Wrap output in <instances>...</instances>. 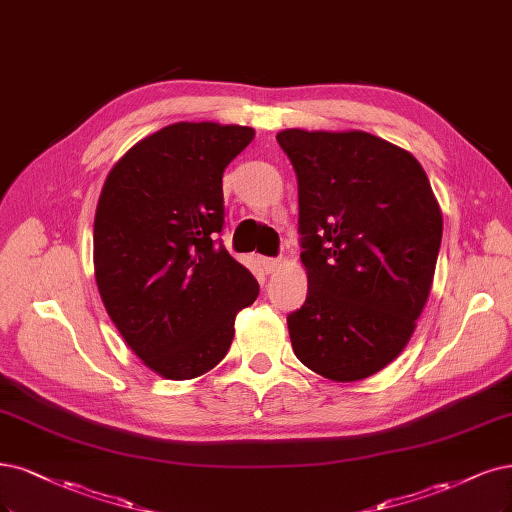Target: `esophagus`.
I'll use <instances>...</instances> for the list:
<instances>
[{"label": "esophagus", "instance_id": "obj_1", "mask_svg": "<svg viewBox=\"0 0 512 512\" xmlns=\"http://www.w3.org/2000/svg\"><path fill=\"white\" fill-rule=\"evenodd\" d=\"M262 269L267 273H275L281 267V258H262Z\"/></svg>", "mask_w": 512, "mask_h": 512}]
</instances>
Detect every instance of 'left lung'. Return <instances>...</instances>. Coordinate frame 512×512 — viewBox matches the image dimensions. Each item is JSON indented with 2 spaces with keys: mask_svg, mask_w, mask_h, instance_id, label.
<instances>
[{
  "mask_svg": "<svg viewBox=\"0 0 512 512\" xmlns=\"http://www.w3.org/2000/svg\"><path fill=\"white\" fill-rule=\"evenodd\" d=\"M298 182L309 290L288 315L296 358L360 381L400 356L424 311L443 216L417 158L364 131L277 133Z\"/></svg>",
  "mask_w": 512,
  "mask_h": 512,
  "instance_id": "obj_1",
  "label": "left lung"
}]
</instances>
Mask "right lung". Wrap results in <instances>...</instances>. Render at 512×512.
I'll return each instance as SVG.
<instances>
[{
	"label": "right lung",
	"instance_id": "right-lung-1",
	"mask_svg": "<svg viewBox=\"0 0 512 512\" xmlns=\"http://www.w3.org/2000/svg\"><path fill=\"white\" fill-rule=\"evenodd\" d=\"M254 129L175 122L110 171L95 214V279L122 339L154 373L195 379L235 337L260 292L222 245V175Z\"/></svg>",
	"mask_w": 512,
	"mask_h": 512
}]
</instances>
